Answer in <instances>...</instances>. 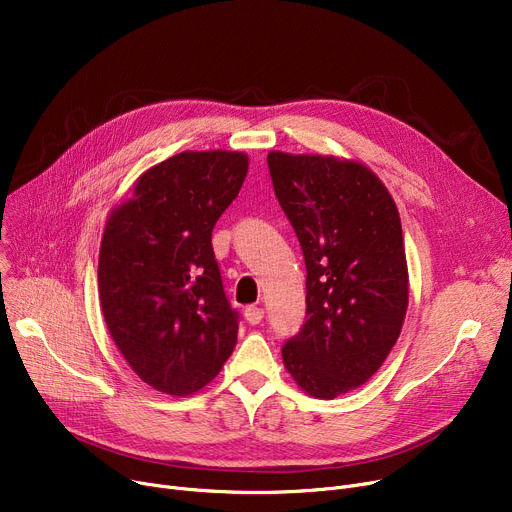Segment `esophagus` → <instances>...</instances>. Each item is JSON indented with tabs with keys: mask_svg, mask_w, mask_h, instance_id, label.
Listing matches in <instances>:
<instances>
[{
	"mask_svg": "<svg viewBox=\"0 0 512 512\" xmlns=\"http://www.w3.org/2000/svg\"><path fill=\"white\" fill-rule=\"evenodd\" d=\"M245 319L249 321L251 326H257V324H261V319H263V309L261 307H247L245 309Z\"/></svg>",
	"mask_w": 512,
	"mask_h": 512,
	"instance_id": "obj_1",
	"label": "esophagus"
}]
</instances>
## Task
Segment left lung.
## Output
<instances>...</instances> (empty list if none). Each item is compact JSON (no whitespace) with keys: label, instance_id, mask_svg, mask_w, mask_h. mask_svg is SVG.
<instances>
[{"label":"left lung","instance_id":"left-lung-1","mask_svg":"<svg viewBox=\"0 0 512 512\" xmlns=\"http://www.w3.org/2000/svg\"><path fill=\"white\" fill-rule=\"evenodd\" d=\"M267 166L307 267L305 324L282 346L284 367L332 400L365 384L400 336L409 272L398 209L357 161L272 151Z\"/></svg>","mask_w":512,"mask_h":512}]
</instances>
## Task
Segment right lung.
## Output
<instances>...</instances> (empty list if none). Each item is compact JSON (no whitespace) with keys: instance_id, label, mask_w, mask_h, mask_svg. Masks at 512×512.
<instances>
[{"instance_id":"obj_1","label":"right lung","mask_w":512,"mask_h":512,"mask_svg":"<svg viewBox=\"0 0 512 512\" xmlns=\"http://www.w3.org/2000/svg\"><path fill=\"white\" fill-rule=\"evenodd\" d=\"M249 170L238 151H182L149 168L105 224L99 299L120 353L151 388L201 390L232 355L238 311L226 299L211 232Z\"/></svg>"}]
</instances>
